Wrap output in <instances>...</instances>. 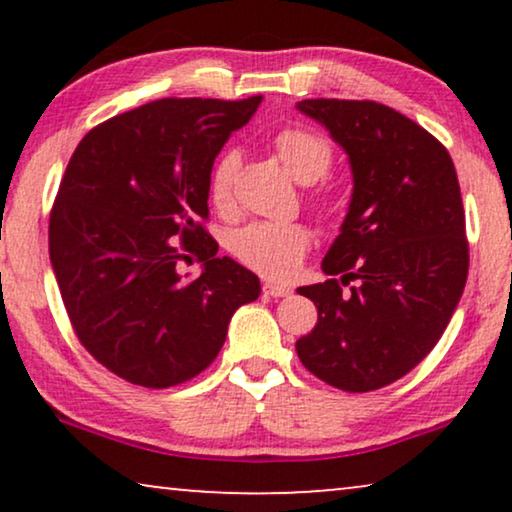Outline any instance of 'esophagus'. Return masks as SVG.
I'll list each match as a JSON object with an SVG mask.
<instances>
[{
    "instance_id": "esophagus-1",
    "label": "esophagus",
    "mask_w": 512,
    "mask_h": 512,
    "mask_svg": "<svg viewBox=\"0 0 512 512\" xmlns=\"http://www.w3.org/2000/svg\"><path fill=\"white\" fill-rule=\"evenodd\" d=\"M263 293L268 298H286V296H291V289H289V286H284V284L265 282L263 284Z\"/></svg>"
}]
</instances>
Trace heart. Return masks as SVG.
Here are the masks:
<instances>
[{
    "label": "heart",
    "instance_id": "heart-1",
    "mask_svg": "<svg viewBox=\"0 0 512 512\" xmlns=\"http://www.w3.org/2000/svg\"><path fill=\"white\" fill-rule=\"evenodd\" d=\"M275 146L279 160L300 184H314L326 177L333 165V149L324 137L305 128H284L277 132ZM237 153L226 151L216 160L209 177V195L216 209H226L233 195ZM312 235L303 223L254 221L235 230L230 251L242 265L268 279H289L303 263Z\"/></svg>",
    "mask_w": 512,
    "mask_h": 512
}]
</instances>
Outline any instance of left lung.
<instances>
[{"instance_id":"obj_1","label":"left lung","mask_w":512,"mask_h":512,"mask_svg":"<svg viewBox=\"0 0 512 512\" xmlns=\"http://www.w3.org/2000/svg\"><path fill=\"white\" fill-rule=\"evenodd\" d=\"M298 109L345 149L354 191L321 263L331 279L298 289L319 319L296 352L319 380L363 394L410 373L457 310L468 277L457 170L436 137L384 104L321 97Z\"/></svg>"}]
</instances>
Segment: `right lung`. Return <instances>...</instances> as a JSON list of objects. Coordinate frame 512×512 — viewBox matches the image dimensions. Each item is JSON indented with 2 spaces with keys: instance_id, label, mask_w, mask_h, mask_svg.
I'll return each instance as SVG.
<instances>
[{
  "instance_id": "obj_1",
  "label": "right lung",
  "mask_w": 512,
  "mask_h": 512,
  "mask_svg": "<svg viewBox=\"0 0 512 512\" xmlns=\"http://www.w3.org/2000/svg\"><path fill=\"white\" fill-rule=\"evenodd\" d=\"M261 100L165 97L100 123L69 160L51 265L76 338L123 380L167 389L200 375L261 293L202 228L214 158ZM186 250L203 261L195 280L176 272Z\"/></svg>"
}]
</instances>
